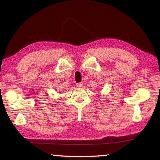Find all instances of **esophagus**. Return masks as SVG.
Segmentation results:
<instances>
[{"mask_svg": "<svg viewBox=\"0 0 160 160\" xmlns=\"http://www.w3.org/2000/svg\"><path fill=\"white\" fill-rule=\"evenodd\" d=\"M76 87L78 88H81L83 87V83L82 82H79V83H77L76 84Z\"/></svg>", "mask_w": 160, "mask_h": 160, "instance_id": "34e87169", "label": "esophagus"}]
</instances>
